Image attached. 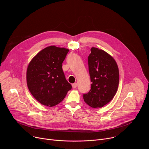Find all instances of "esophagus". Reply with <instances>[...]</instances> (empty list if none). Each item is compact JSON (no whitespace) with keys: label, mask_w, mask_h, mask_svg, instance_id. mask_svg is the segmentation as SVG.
<instances>
[{"label":"esophagus","mask_w":149,"mask_h":149,"mask_svg":"<svg viewBox=\"0 0 149 149\" xmlns=\"http://www.w3.org/2000/svg\"><path fill=\"white\" fill-rule=\"evenodd\" d=\"M72 88H75L77 87V82H75V83H74V84H72Z\"/></svg>","instance_id":"obj_1"}]
</instances>
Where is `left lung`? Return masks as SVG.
<instances>
[{
    "label": "left lung",
    "instance_id": "left-lung-1",
    "mask_svg": "<svg viewBox=\"0 0 149 149\" xmlns=\"http://www.w3.org/2000/svg\"><path fill=\"white\" fill-rule=\"evenodd\" d=\"M88 56V70L91 79L90 91L83 98L90 107L101 108L115 96L119 84V71L117 62L110 54L93 47Z\"/></svg>",
    "mask_w": 149,
    "mask_h": 149
}]
</instances>
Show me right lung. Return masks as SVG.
Segmentation results:
<instances>
[{
    "label": "right lung",
    "instance_id": "obj_1",
    "mask_svg": "<svg viewBox=\"0 0 149 149\" xmlns=\"http://www.w3.org/2000/svg\"><path fill=\"white\" fill-rule=\"evenodd\" d=\"M68 49L48 47L39 52L29 62L26 71L28 89L41 104L54 107L72 88L62 68Z\"/></svg>",
    "mask_w": 149,
    "mask_h": 149
}]
</instances>
